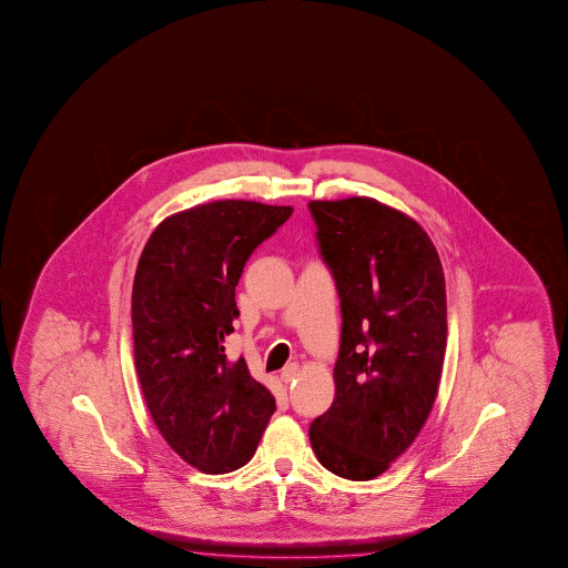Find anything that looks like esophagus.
<instances>
[{
    "mask_svg": "<svg viewBox=\"0 0 568 568\" xmlns=\"http://www.w3.org/2000/svg\"><path fill=\"white\" fill-rule=\"evenodd\" d=\"M300 367L298 364H290V366L284 367L282 369V374H280V379L284 382V384H292L296 377H298Z\"/></svg>",
    "mask_w": 568,
    "mask_h": 568,
    "instance_id": "esophagus-1",
    "label": "esophagus"
}]
</instances>
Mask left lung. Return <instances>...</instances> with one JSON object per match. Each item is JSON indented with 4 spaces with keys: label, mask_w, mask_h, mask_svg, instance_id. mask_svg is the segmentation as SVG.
Here are the masks:
<instances>
[{
    "label": "left lung",
    "mask_w": 568,
    "mask_h": 568,
    "mask_svg": "<svg viewBox=\"0 0 568 568\" xmlns=\"http://www.w3.org/2000/svg\"><path fill=\"white\" fill-rule=\"evenodd\" d=\"M308 209L342 306L336 397L310 425V443L327 471L367 481L432 414L447 344L442 260L414 219L374 199Z\"/></svg>",
    "instance_id": "8db88e82"
}]
</instances>
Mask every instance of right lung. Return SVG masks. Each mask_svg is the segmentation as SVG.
Segmentation results:
<instances>
[{
    "mask_svg": "<svg viewBox=\"0 0 568 568\" xmlns=\"http://www.w3.org/2000/svg\"><path fill=\"white\" fill-rule=\"evenodd\" d=\"M292 206L214 201L154 229L133 284L135 367L154 425L184 462L209 475L251 462L276 409L224 337L239 317L234 290L260 242Z\"/></svg>",
    "mask_w": 568,
    "mask_h": 568,
    "instance_id": "right-lung-1",
    "label": "right lung"
}]
</instances>
